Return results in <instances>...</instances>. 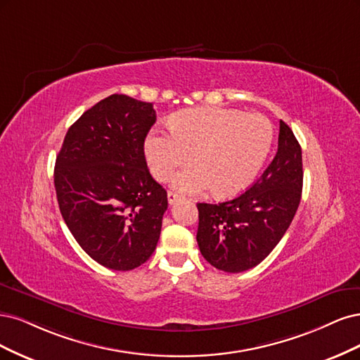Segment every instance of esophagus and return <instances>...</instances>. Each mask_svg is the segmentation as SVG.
Masks as SVG:
<instances>
[{
    "mask_svg": "<svg viewBox=\"0 0 360 360\" xmlns=\"http://www.w3.org/2000/svg\"><path fill=\"white\" fill-rule=\"evenodd\" d=\"M179 197H181V195H179L178 193H175V191H169V193H167V200H169L170 205L175 203V202L179 199Z\"/></svg>",
    "mask_w": 360,
    "mask_h": 360,
    "instance_id": "obj_1",
    "label": "esophagus"
}]
</instances>
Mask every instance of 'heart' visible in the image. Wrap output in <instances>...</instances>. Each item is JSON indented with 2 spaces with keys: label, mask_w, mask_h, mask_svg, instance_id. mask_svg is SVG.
Instances as JSON below:
<instances>
[{
  "label": "heart",
  "mask_w": 360,
  "mask_h": 360,
  "mask_svg": "<svg viewBox=\"0 0 360 360\" xmlns=\"http://www.w3.org/2000/svg\"><path fill=\"white\" fill-rule=\"evenodd\" d=\"M170 133L155 130L145 143L150 173L167 181L181 170L173 185L197 194L212 188L227 197L248 188L268 157L274 129L260 113H240L224 108H194L178 112L169 121Z\"/></svg>",
  "instance_id": "obj_1"
}]
</instances>
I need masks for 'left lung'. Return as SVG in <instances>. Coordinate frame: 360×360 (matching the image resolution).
<instances>
[{
    "instance_id": "8db88e82",
    "label": "left lung",
    "mask_w": 360,
    "mask_h": 360,
    "mask_svg": "<svg viewBox=\"0 0 360 360\" xmlns=\"http://www.w3.org/2000/svg\"><path fill=\"white\" fill-rule=\"evenodd\" d=\"M302 149L280 121L278 150L260 179L223 203H197V243L214 268L238 274L269 256L287 231L302 195Z\"/></svg>"
}]
</instances>
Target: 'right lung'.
I'll list each match as a JSON object with an SVG mask.
<instances>
[{
	"label": "right lung",
	"instance_id": "obj_1",
	"mask_svg": "<svg viewBox=\"0 0 360 360\" xmlns=\"http://www.w3.org/2000/svg\"><path fill=\"white\" fill-rule=\"evenodd\" d=\"M153 103L112 94L84 112L56 155L53 182L64 221L104 268L131 271L154 252L167 193L150 176L143 143Z\"/></svg>",
	"mask_w": 360,
	"mask_h": 360
}]
</instances>
